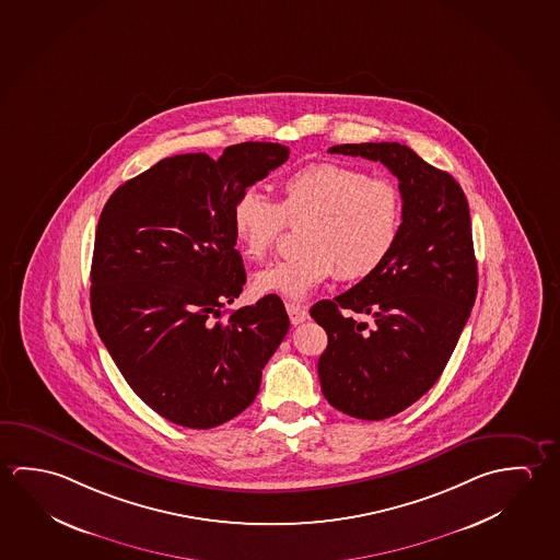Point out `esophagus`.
Masks as SVG:
<instances>
[{
    "label": "esophagus",
    "mask_w": 560,
    "mask_h": 560,
    "mask_svg": "<svg viewBox=\"0 0 560 560\" xmlns=\"http://www.w3.org/2000/svg\"><path fill=\"white\" fill-rule=\"evenodd\" d=\"M287 312H289V318L293 322L294 326L296 324H303L306 318H308V311L301 306V304L287 303Z\"/></svg>",
    "instance_id": "obj_1"
}]
</instances>
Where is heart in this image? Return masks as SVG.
I'll list each match as a JSON object with an SVG mask.
<instances>
[{"label":"heart","mask_w":560,"mask_h":560,"mask_svg":"<svg viewBox=\"0 0 560 560\" xmlns=\"http://www.w3.org/2000/svg\"><path fill=\"white\" fill-rule=\"evenodd\" d=\"M287 224L303 226L301 254L277 261L254 279L261 294L303 301L338 273L355 281L375 273L395 249L402 199L390 179L336 162L304 165L281 182V201L248 189L232 209V229L249 259H266Z\"/></svg>","instance_id":"heart-1"}]
</instances>
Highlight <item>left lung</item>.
<instances>
[{"mask_svg":"<svg viewBox=\"0 0 560 560\" xmlns=\"http://www.w3.org/2000/svg\"><path fill=\"white\" fill-rule=\"evenodd\" d=\"M328 152L385 164L402 197L400 236L385 264L311 308L328 334L318 359L326 400L353 418L385 420L435 385L470 316L478 287L470 212L460 185L412 148L363 142Z\"/></svg>","mask_w":560,"mask_h":560,"instance_id":"8db88e82","label":"left lung"}]
</instances>
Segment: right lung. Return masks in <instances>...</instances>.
<instances>
[{
  "instance_id": "obj_1",
  "label": "right lung",
  "mask_w": 560,
  "mask_h": 560,
  "mask_svg": "<svg viewBox=\"0 0 560 560\" xmlns=\"http://www.w3.org/2000/svg\"><path fill=\"white\" fill-rule=\"evenodd\" d=\"M287 160L273 142L234 144L219 160L164 158L103 207L93 322L130 388L170 422L209 430L244 412L287 336L277 294L219 320L246 284L234 202Z\"/></svg>"
}]
</instances>
